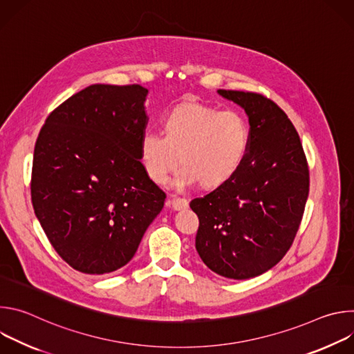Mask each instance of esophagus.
<instances>
[{
    "label": "esophagus",
    "mask_w": 354,
    "mask_h": 354,
    "mask_svg": "<svg viewBox=\"0 0 354 354\" xmlns=\"http://www.w3.org/2000/svg\"><path fill=\"white\" fill-rule=\"evenodd\" d=\"M168 205L174 209V210H183L189 207V201L186 198H180V197H172Z\"/></svg>",
    "instance_id": "obj_1"
}]
</instances>
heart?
Returning a JSON list of instances; mask_svg holds the SVG:
<instances>
[{"mask_svg":"<svg viewBox=\"0 0 354 354\" xmlns=\"http://www.w3.org/2000/svg\"><path fill=\"white\" fill-rule=\"evenodd\" d=\"M162 127L164 136L145 131L140 140L141 164L156 183H164L180 160L176 187L200 182L205 189H216L238 172L248 154L249 124L235 111L183 102L165 115Z\"/></svg>","mask_w":354,"mask_h":354,"instance_id":"b5f03b06","label":"heart"}]
</instances>
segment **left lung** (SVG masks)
I'll use <instances>...</instances> for the list:
<instances>
[{"mask_svg": "<svg viewBox=\"0 0 354 354\" xmlns=\"http://www.w3.org/2000/svg\"><path fill=\"white\" fill-rule=\"evenodd\" d=\"M217 92L245 111L250 141L238 172L190 201L198 217L196 250L214 273L245 280L287 254L304 214L310 171L295 127L273 100L255 92Z\"/></svg>", "mask_w": 354, "mask_h": 354, "instance_id": "8db88e82", "label": "left lung"}]
</instances>
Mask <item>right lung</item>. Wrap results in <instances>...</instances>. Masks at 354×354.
<instances>
[{
	"instance_id": "right-lung-1",
	"label": "right lung",
	"mask_w": 354,
	"mask_h": 354,
	"mask_svg": "<svg viewBox=\"0 0 354 354\" xmlns=\"http://www.w3.org/2000/svg\"><path fill=\"white\" fill-rule=\"evenodd\" d=\"M137 84H95L50 113L35 144L30 194L50 243L73 269L127 265L167 194L140 158L145 96Z\"/></svg>"
}]
</instances>
